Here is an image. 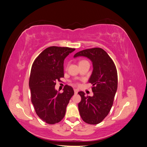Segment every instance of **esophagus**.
Wrapping results in <instances>:
<instances>
[{"label": "esophagus", "mask_w": 147, "mask_h": 147, "mask_svg": "<svg viewBox=\"0 0 147 147\" xmlns=\"http://www.w3.org/2000/svg\"><path fill=\"white\" fill-rule=\"evenodd\" d=\"M74 93L75 94H77L78 92V90H77V89H74Z\"/></svg>", "instance_id": "1"}]
</instances>
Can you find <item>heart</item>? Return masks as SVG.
<instances>
[{
	"label": "heart",
	"mask_w": 147,
	"mask_h": 147,
	"mask_svg": "<svg viewBox=\"0 0 147 147\" xmlns=\"http://www.w3.org/2000/svg\"><path fill=\"white\" fill-rule=\"evenodd\" d=\"M86 62H88V61H86V60H82V61H80L79 64H82V63H86Z\"/></svg>",
	"instance_id": "heart-1"
}]
</instances>
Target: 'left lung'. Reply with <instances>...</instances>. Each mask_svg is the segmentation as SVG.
<instances>
[{
  "label": "left lung",
  "mask_w": 147,
  "mask_h": 147,
  "mask_svg": "<svg viewBox=\"0 0 147 147\" xmlns=\"http://www.w3.org/2000/svg\"><path fill=\"white\" fill-rule=\"evenodd\" d=\"M84 56L92 63L93 70L89 79L92 84L93 96H86L80 91L82 100L78 110L83 121L90 124L100 123L108 114L113 105L118 87L116 66L105 51L100 48L86 49L77 53L74 57Z\"/></svg>",
  "instance_id": "1"
}]
</instances>
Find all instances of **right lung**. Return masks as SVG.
Returning a JSON list of instances; mask_svg holds the SVG:
<instances>
[{"label":"right lung","mask_w":147,"mask_h":147,"mask_svg":"<svg viewBox=\"0 0 147 147\" xmlns=\"http://www.w3.org/2000/svg\"><path fill=\"white\" fill-rule=\"evenodd\" d=\"M75 48L50 47L35 59L31 68L29 88L31 101L38 117L50 124L59 123L64 117L73 88L66 84L63 92L55 90L56 81L64 77V61Z\"/></svg>","instance_id":"right-lung-1"}]
</instances>
